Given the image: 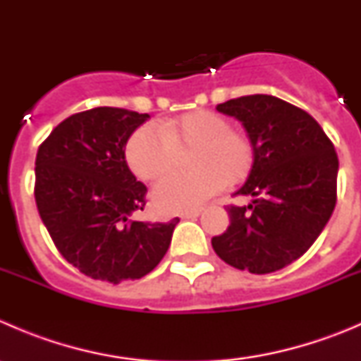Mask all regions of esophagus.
Here are the masks:
<instances>
[{"label":"esophagus","mask_w":361,"mask_h":361,"mask_svg":"<svg viewBox=\"0 0 361 361\" xmlns=\"http://www.w3.org/2000/svg\"><path fill=\"white\" fill-rule=\"evenodd\" d=\"M202 213V209H194V211H187V213H183L181 214V218H183V220H188V218H197L199 214Z\"/></svg>","instance_id":"esophagus-1"}]
</instances>
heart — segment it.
Masks as SVG:
<instances>
[{"mask_svg":"<svg viewBox=\"0 0 361 361\" xmlns=\"http://www.w3.org/2000/svg\"><path fill=\"white\" fill-rule=\"evenodd\" d=\"M192 152L187 174L174 173L154 188L155 206L164 213L199 209L225 185H238L250 176L257 160L253 140L232 129L228 118L209 110L183 113L157 130L141 126L126 143V160L141 180H157Z\"/></svg>","mask_w":361,"mask_h":361,"instance_id":"b5f03b06","label":"heart"}]
</instances>
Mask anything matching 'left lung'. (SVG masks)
<instances>
[{
    "label": "left lung",
    "instance_id": "1",
    "mask_svg": "<svg viewBox=\"0 0 361 361\" xmlns=\"http://www.w3.org/2000/svg\"><path fill=\"white\" fill-rule=\"evenodd\" d=\"M218 111L243 122L257 160L227 206L231 225L211 239L214 253L239 271L269 274L300 258L318 239L337 202L334 143L307 111L267 94L231 99Z\"/></svg>",
    "mask_w": 361,
    "mask_h": 361
}]
</instances>
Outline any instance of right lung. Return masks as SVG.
<instances>
[{
    "label": "right lung",
    "instance_id": "right-lung-1",
    "mask_svg": "<svg viewBox=\"0 0 361 361\" xmlns=\"http://www.w3.org/2000/svg\"><path fill=\"white\" fill-rule=\"evenodd\" d=\"M148 113L99 106L68 116L36 154L35 199L59 253L82 274L113 285L154 271L180 218L133 220L147 187L130 173L126 143Z\"/></svg>",
    "mask_w": 361,
    "mask_h": 361
}]
</instances>
